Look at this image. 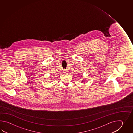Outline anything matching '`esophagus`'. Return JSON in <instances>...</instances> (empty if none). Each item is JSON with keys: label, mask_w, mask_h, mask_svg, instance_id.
<instances>
[{"label": "esophagus", "mask_w": 133, "mask_h": 133, "mask_svg": "<svg viewBox=\"0 0 133 133\" xmlns=\"http://www.w3.org/2000/svg\"><path fill=\"white\" fill-rule=\"evenodd\" d=\"M68 71L67 69H65L64 70V73L65 74H67L68 73Z\"/></svg>", "instance_id": "esophagus-1"}]
</instances>
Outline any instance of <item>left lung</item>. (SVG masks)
Returning <instances> with one entry per match:
<instances>
[{
  "mask_svg": "<svg viewBox=\"0 0 133 133\" xmlns=\"http://www.w3.org/2000/svg\"><path fill=\"white\" fill-rule=\"evenodd\" d=\"M82 82H83V81H82Z\"/></svg>",
  "mask_w": 133,
  "mask_h": 133,
  "instance_id": "left-lung-1",
  "label": "left lung"
}]
</instances>
